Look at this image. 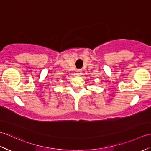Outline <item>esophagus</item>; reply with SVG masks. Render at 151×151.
Segmentation results:
<instances>
[{"instance_id": "1", "label": "esophagus", "mask_w": 151, "mask_h": 151, "mask_svg": "<svg viewBox=\"0 0 151 151\" xmlns=\"http://www.w3.org/2000/svg\"><path fill=\"white\" fill-rule=\"evenodd\" d=\"M82 73V69H77V70H76V75H81Z\"/></svg>"}]
</instances>
